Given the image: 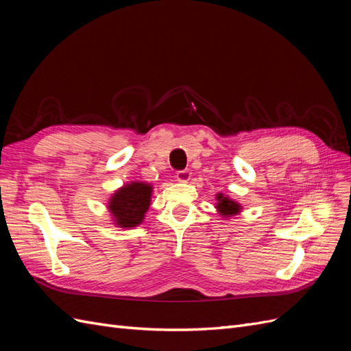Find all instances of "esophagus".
Instances as JSON below:
<instances>
[{
	"label": "esophagus",
	"instance_id": "esophagus-1",
	"mask_svg": "<svg viewBox=\"0 0 351 351\" xmlns=\"http://www.w3.org/2000/svg\"><path fill=\"white\" fill-rule=\"evenodd\" d=\"M176 178H177V182H180V183H187L190 180V171H189V169H182V171H177Z\"/></svg>",
	"mask_w": 351,
	"mask_h": 351
}]
</instances>
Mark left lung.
<instances>
[{
  "label": "left lung",
  "instance_id": "8db88e82",
  "mask_svg": "<svg viewBox=\"0 0 351 351\" xmlns=\"http://www.w3.org/2000/svg\"><path fill=\"white\" fill-rule=\"evenodd\" d=\"M215 199H217L215 209H217L218 214H219L222 218H226V219L239 215L240 212H241V209H243V206L239 204L237 200L231 199L230 196H227V195H224V193H221V192L217 193V197H215Z\"/></svg>",
  "mask_w": 351,
  "mask_h": 351
}]
</instances>
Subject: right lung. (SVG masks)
<instances>
[{"label": "right lung", "mask_w": 351, "mask_h": 351, "mask_svg": "<svg viewBox=\"0 0 351 351\" xmlns=\"http://www.w3.org/2000/svg\"><path fill=\"white\" fill-rule=\"evenodd\" d=\"M152 192V184L139 180H133L117 189L107 204L112 224L125 230L141 226L151 206Z\"/></svg>", "instance_id": "1"}]
</instances>
